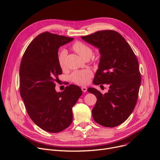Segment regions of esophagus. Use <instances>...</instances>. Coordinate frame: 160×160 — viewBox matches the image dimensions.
I'll return each instance as SVG.
<instances>
[{
  "label": "esophagus",
  "instance_id": "1",
  "mask_svg": "<svg viewBox=\"0 0 160 160\" xmlns=\"http://www.w3.org/2000/svg\"><path fill=\"white\" fill-rule=\"evenodd\" d=\"M82 90L83 92H85L87 91V90H88V88H86V87H82Z\"/></svg>",
  "mask_w": 160,
  "mask_h": 160
}]
</instances>
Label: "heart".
<instances>
[{
    "mask_svg": "<svg viewBox=\"0 0 160 160\" xmlns=\"http://www.w3.org/2000/svg\"><path fill=\"white\" fill-rule=\"evenodd\" d=\"M72 48L82 59H84L85 57L88 56L91 57L92 54V49L88 45H86L84 43L81 42H76L72 45ZM66 55V52L65 50L61 51L58 55V62H59V66L61 68H64V60ZM92 75V71L89 69L76 71L71 75L70 79L72 82L78 85H82L87 84L89 82Z\"/></svg>",
    "mask_w": 160,
    "mask_h": 160,
    "instance_id": "obj_1",
    "label": "heart"
}]
</instances>
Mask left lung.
Instances as JSON below:
<instances>
[{
  "label": "left lung",
  "mask_w": 160,
  "mask_h": 160,
  "mask_svg": "<svg viewBox=\"0 0 160 160\" xmlns=\"http://www.w3.org/2000/svg\"><path fill=\"white\" fill-rule=\"evenodd\" d=\"M81 38L99 48L101 55L93 83L109 87L105 94L94 88L88 89L97 98L92 118L105 127L119 126L137 104L141 83L137 57L126 39L115 31H100Z\"/></svg>",
  "instance_id": "obj_1"
}]
</instances>
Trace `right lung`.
I'll return each mask as SVG.
<instances>
[{"label":"right lung","instance_id":"obj_1","mask_svg":"<svg viewBox=\"0 0 160 160\" xmlns=\"http://www.w3.org/2000/svg\"><path fill=\"white\" fill-rule=\"evenodd\" d=\"M72 40L48 32L41 33L28 45L20 63V91L26 110L37 126L50 133L69 126L72 108L82 94L75 85L67 86L61 92L55 89L62 74L58 50Z\"/></svg>","mask_w":160,"mask_h":160}]
</instances>
